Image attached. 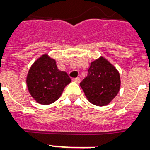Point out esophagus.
<instances>
[{
    "label": "esophagus",
    "mask_w": 150,
    "mask_h": 150,
    "mask_svg": "<svg viewBox=\"0 0 150 150\" xmlns=\"http://www.w3.org/2000/svg\"><path fill=\"white\" fill-rule=\"evenodd\" d=\"M73 81L75 82V83H80V78L73 79Z\"/></svg>",
    "instance_id": "esophagus-1"
}]
</instances>
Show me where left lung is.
Masks as SVG:
<instances>
[{
    "instance_id": "1",
    "label": "left lung",
    "mask_w": 150,
    "mask_h": 150,
    "mask_svg": "<svg viewBox=\"0 0 150 150\" xmlns=\"http://www.w3.org/2000/svg\"><path fill=\"white\" fill-rule=\"evenodd\" d=\"M88 100L96 106H106L120 88L119 71L103 56L91 62L88 76L80 83Z\"/></svg>"
}]
</instances>
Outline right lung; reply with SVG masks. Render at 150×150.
I'll return each mask as SVG.
<instances>
[{
    "instance_id": "right-lung-1",
    "label": "right lung",
    "mask_w": 150,
    "mask_h": 150,
    "mask_svg": "<svg viewBox=\"0 0 150 150\" xmlns=\"http://www.w3.org/2000/svg\"><path fill=\"white\" fill-rule=\"evenodd\" d=\"M70 83L68 75L59 71L55 60L47 54H44L33 63L26 77L31 96L38 104L44 105L55 102Z\"/></svg>"
}]
</instances>
